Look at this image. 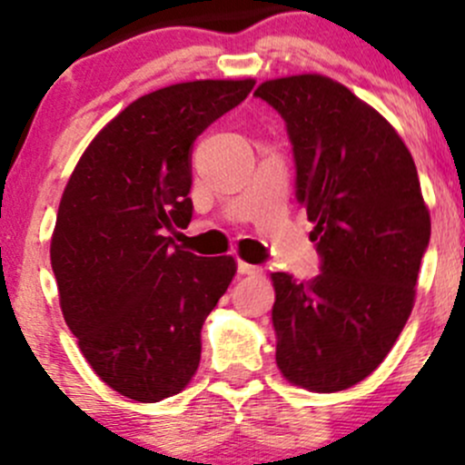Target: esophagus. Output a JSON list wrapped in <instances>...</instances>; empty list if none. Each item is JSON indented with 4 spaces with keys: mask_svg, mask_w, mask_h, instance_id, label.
Instances as JSON below:
<instances>
[{
    "mask_svg": "<svg viewBox=\"0 0 465 465\" xmlns=\"http://www.w3.org/2000/svg\"><path fill=\"white\" fill-rule=\"evenodd\" d=\"M238 273L240 275H260V273H262V269H260V266L242 262V260H240V262H238Z\"/></svg>",
    "mask_w": 465,
    "mask_h": 465,
    "instance_id": "esophagus-1",
    "label": "esophagus"
}]
</instances>
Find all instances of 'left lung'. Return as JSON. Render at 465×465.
<instances>
[{"label":"left lung","instance_id":"obj_1","mask_svg":"<svg viewBox=\"0 0 465 465\" xmlns=\"http://www.w3.org/2000/svg\"><path fill=\"white\" fill-rule=\"evenodd\" d=\"M255 95L284 117L297 201L314 223L322 273L275 288V362L292 385L343 391L387 359L415 303L430 214L398 131L322 74L264 80Z\"/></svg>","mask_w":465,"mask_h":465}]
</instances>
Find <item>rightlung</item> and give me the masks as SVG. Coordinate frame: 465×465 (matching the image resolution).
<instances>
[{"mask_svg":"<svg viewBox=\"0 0 465 465\" xmlns=\"http://www.w3.org/2000/svg\"><path fill=\"white\" fill-rule=\"evenodd\" d=\"M255 80H192L120 111L84 148L58 205L50 260L63 317L114 391L159 402L188 387L201 328L236 275L165 236L192 218V143Z\"/></svg>","mask_w":465,"mask_h":465,"instance_id":"add662e5","label":"right lung"}]
</instances>
